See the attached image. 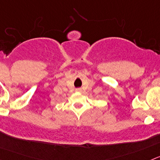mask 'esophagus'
Instances as JSON below:
<instances>
[{
    "mask_svg": "<svg viewBox=\"0 0 160 160\" xmlns=\"http://www.w3.org/2000/svg\"><path fill=\"white\" fill-rule=\"evenodd\" d=\"M76 92H82V89L80 88H76Z\"/></svg>",
    "mask_w": 160,
    "mask_h": 160,
    "instance_id": "obj_1",
    "label": "esophagus"
}]
</instances>
